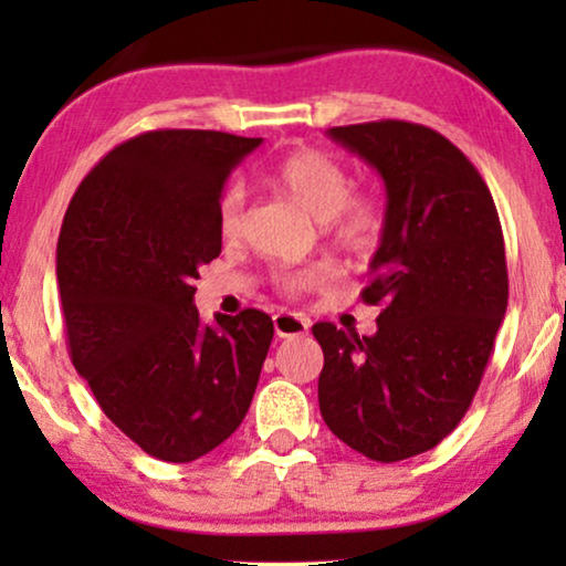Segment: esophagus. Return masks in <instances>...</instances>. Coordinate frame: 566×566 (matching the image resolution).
Segmentation results:
<instances>
[{
	"label": "esophagus",
	"instance_id": "esophagus-1",
	"mask_svg": "<svg viewBox=\"0 0 566 566\" xmlns=\"http://www.w3.org/2000/svg\"><path fill=\"white\" fill-rule=\"evenodd\" d=\"M273 324H275L277 337H301V335H306L308 327H312V322H308L304 314H296V312L275 314Z\"/></svg>",
	"mask_w": 566,
	"mask_h": 566
}]
</instances>
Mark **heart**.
<instances>
[{
  "label": "heart",
  "mask_w": 566,
  "mask_h": 566,
  "mask_svg": "<svg viewBox=\"0 0 566 566\" xmlns=\"http://www.w3.org/2000/svg\"><path fill=\"white\" fill-rule=\"evenodd\" d=\"M273 182L283 188L296 203L324 221L329 237L347 252H370L384 231V206L368 192H350V172L327 151L301 146L283 154L273 165ZM244 211V188L231 182L219 198V229L223 237L239 231ZM337 275L332 265H314L304 270H283L277 285L285 293H301L314 285L329 283Z\"/></svg>",
  "instance_id": "b5f03b06"
}]
</instances>
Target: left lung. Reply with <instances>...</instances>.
I'll return each instance as SVG.
<instances>
[{"mask_svg":"<svg viewBox=\"0 0 566 566\" xmlns=\"http://www.w3.org/2000/svg\"><path fill=\"white\" fill-rule=\"evenodd\" d=\"M327 134L376 167L386 216L360 293L381 306L376 335L312 327L319 409L353 451L405 461L453 432L482 384L507 308L505 239L482 175L438 130L374 120Z\"/></svg>","mask_w":566,"mask_h":566,"instance_id":"1","label":"left lung"}]
</instances>
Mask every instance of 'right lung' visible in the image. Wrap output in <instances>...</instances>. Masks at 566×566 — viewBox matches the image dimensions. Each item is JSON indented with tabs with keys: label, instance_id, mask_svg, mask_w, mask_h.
<instances>
[{
	"label": "right lung",
	"instance_id": "right-lung-1",
	"mask_svg": "<svg viewBox=\"0 0 566 566\" xmlns=\"http://www.w3.org/2000/svg\"><path fill=\"white\" fill-rule=\"evenodd\" d=\"M262 138L146 130L76 188L56 247L72 363L115 428L154 459L190 463L252 405L273 319L258 308L203 324L198 268L221 254L219 198Z\"/></svg>",
	"mask_w": 566,
	"mask_h": 566
}]
</instances>
